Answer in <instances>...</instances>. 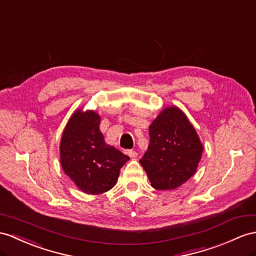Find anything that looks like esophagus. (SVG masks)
<instances>
[{
	"label": "esophagus",
	"instance_id": "1",
	"mask_svg": "<svg viewBox=\"0 0 256 256\" xmlns=\"http://www.w3.org/2000/svg\"><path fill=\"white\" fill-rule=\"evenodd\" d=\"M126 153H127L132 158H136V155H138V154H136V151H132V150H128V151H127Z\"/></svg>",
	"mask_w": 256,
	"mask_h": 256
}]
</instances>
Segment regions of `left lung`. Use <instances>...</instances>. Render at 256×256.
I'll list each match as a JSON object with an SVG mask.
<instances>
[{
	"instance_id": "8db88e82",
	"label": "left lung",
	"mask_w": 256,
	"mask_h": 256,
	"mask_svg": "<svg viewBox=\"0 0 256 256\" xmlns=\"http://www.w3.org/2000/svg\"><path fill=\"white\" fill-rule=\"evenodd\" d=\"M150 144L140 163L156 190H172L189 180L201 160L203 146L179 108H166L148 127Z\"/></svg>"
}]
</instances>
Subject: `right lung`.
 I'll use <instances>...</instances> for the list:
<instances>
[{
    "mask_svg": "<svg viewBox=\"0 0 256 256\" xmlns=\"http://www.w3.org/2000/svg\"><path fill=\"white\" fill-rule=\"evenodd\" d=\"M100 116L92 110L74 113L60 140V164L66 175L88 194H101L115 186L129 156L106 144Z\"/></svg>",
    "mask_w": 256,
    "mask_h": 256,
    "instance_id": "add662e5",
    "label": "right lung"
}]
</instances>
